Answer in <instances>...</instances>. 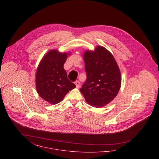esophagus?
<instances>
[{
	"label": "esophagus",
	"instance_id": "esophagus-1",
	"mask_svg": "<svg viewBox=\"0 0 159 159\" xmlns=\"http://www.w3.org/2000/svg\"><path fill=\"white\" fill-rule=\"evenodd\" d=\"M75 85H76V88H80V85H81V84H80V81H75Z\"/></svg>",
	"mask_w": 159,
	"mask_h": 159
}]
</instances>
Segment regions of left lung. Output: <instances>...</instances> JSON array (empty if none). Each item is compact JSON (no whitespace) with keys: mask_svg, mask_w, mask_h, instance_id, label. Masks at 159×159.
I'll use <instances>...</instances> for the list:
<instances>
[{"mask_svg":"<svg viewBox=\"0 0 159 159\" xmlns=\"http://www.w3.org/2000/svg\"><path fill=\"white\" fill-rule=\"evenodd\" d=\"M83 58L87 79L80 91L89 105L103 107L113 100L120 88L119 68L113 54L102 46L86 50Z\"/></svg>","mask_w":159,"mask_h":159,"instance_id":"obj_1","label":"left lung"}]
</instances>
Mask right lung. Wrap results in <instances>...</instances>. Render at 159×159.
Returning <instances> with one entry per match:
<instances>
[{"instance_id": "right-lung-1", "label": "right lung", "mask_w": 159, "mask_h": 159, "mask_svg": "<svg viewBox=\"0 0 159 159\" xmlns=\"http://www.w3.org/2000/svg\"><path fill=\"white\" fill-rule=\"evenodd\" d=\"M70 52L49 51L41 60L35 75V86L41 98L52 105L61 102L68 92L76 88L68 80L64 65Z\"/></svg>"}]
</instances>
